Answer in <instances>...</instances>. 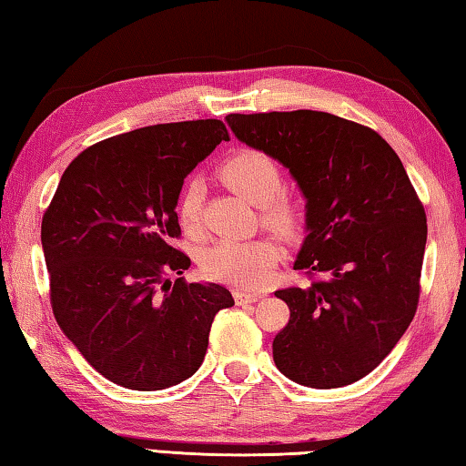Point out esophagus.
I'll return each instance as SVG.
<instances>
[{
	"mask_svg": "<svg viewBox=\"0 0 466 466\" xmlns=\"http://www.w3.org/2000/svg\"><path fill=\"white\" fill-rule=\"evenodd\" d=\"M233 297H235V301H238L239 305L241 303H256V301H260L262 299V295L260 293H251V291H233Z\"/></svg>",
	"mask_w": 466,
	"mask_h": 466,
	"instance_id": "1",
	"label": "esophagus"
}]
</instances>
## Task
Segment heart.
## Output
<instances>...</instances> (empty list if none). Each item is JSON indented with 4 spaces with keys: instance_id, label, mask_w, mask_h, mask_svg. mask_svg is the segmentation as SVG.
Returning <instances> with one entry per match:
<instances>
[{
    "instance_id": "b5f03b06",
    "label": "heart",
    "mask_w": 466,
    "mask_h": 466,
    "mask_svg": "<svg viewBox=\"0 0 466 466\" xmlns=\"http://www.w3.org/2000/svg\"><path fill=\"white\" fill-rule=\"evenodd\" d=\"M220 177L233 192L246 198L262 210V220L283 238H297L303 231L305 215L299 202L283 196V171L270 155L262 150L243 148L227 158ZM204 183L189 177L181 187L177 215L187 233H196L202 220ZM283 251L268 238L223 239L206 248L200 268L210 280L238 289H260L268 285L277 272Z\"/></svg>"
}]
</instances>
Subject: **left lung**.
Instances as JSON below:
<instances>
[{
	"instance_id": "left-lung-1",
	"label": "left lung",
	"mask_w": 466,
	"mask_h": 466,
	"mask_svg": "<svg viewBox=\"0 0 466 466\" xmlns=\"http://www.w3.org/2000/svg\"><path fill=\"white\" fill-rule=\"evenodd\" d=\"M239 142L289 169L305 198L291 318L272 342L279 371L308 388L353 384L384 361L415 316L427 218L400 158L373 129L322 111L231 113Z\"/></svg>"
}]
</instances>
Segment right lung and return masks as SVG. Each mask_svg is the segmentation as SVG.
Listing matches in <instances>:
<instances>
[{
	"mask_svg": "<svg viewBox=\"0 0 466 466\" xmlns=\"http://www.w3.org/2000/svg\"><path fill=\"white\" fill-rule=\"evenodd\" d=\"M228 132L220 119L134 129L86 148L61 175L41 243L53 316L84 360L129 390L194 376L212 319L235 305L215 283H186L179 238L183 179Z\"/></svg>",
	"mask_w": 466,
	"mask_h": 466,
	"instance_id": "add662e5",
	"label": "right lung"
}]
</instances>
